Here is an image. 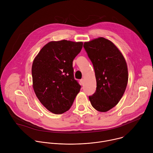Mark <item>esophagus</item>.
I'll list each match as a JSON object with an SVG mask.
<instances>
[{"instance_id": "1", "label": "esophagus", "mask_w": 153, "mask_h": 153, "mask_svg": "<svg viewBox=\"0 0 153 153\" xmlns=\"http://www.w3.org/2000/svg\"><path fill=\"white\" fill-rule=\"evenodd\" d=\"M80 83H81V84H82V85H83V83H84V79H80Z\"/></svg>"}]
</instances>
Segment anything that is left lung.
I'll return each instance as SVG.
<instances>
[{
  "instance_id": "8db88e82",
  "label": "left lung",
  "mask_w": 153,
  "mask_h": 153,
  "mask_svg": "<svg viewBox=\"0 0 153 153\" xmlns=\"http://www.w3.org/2000/svg\"><path fill=\"white\" fill-rule=\"evenodd\" d=\"M83 47L93 65L97 82L90 101L97 111L106 112L119 103L125 93L128 80L126 62L117 47L105 38L85 42Z\"/></svg>"
}]
</instances>
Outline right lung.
Segmentation results:
<instances>
[{
  "label": "right lung",
  "instance_id": "obj_1",
  "mask_svg": "<svg viewBox=\"0 0 153 153\" xmlns=\"http://www.w3.org/2000/svg\"><path fill=\"white\" fill-rule=\"evenodd\" d=\"M82 46V42L51 41L34 59V91L40 103L54 114L69 110L80 91L81 86L74 77L73 61Z\"/></svg>",
  "mask_w": 153,
  "mask_h": 153
}]
</instances>
